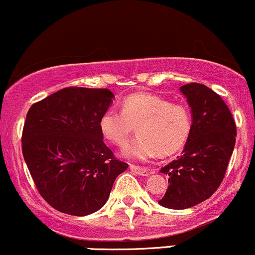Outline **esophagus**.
<instances>
[{
    "label": "esophagus",
    "mask_w": 255,
    "mask_h": 255,
    "mask_svg": "<svg viewBox=\"0 0 255 255\" xmlns=\"http://www.w3.org/2000/svg\"><path fill=\"white\" fill-rule=\"evenodd\" d=\"M130 170L135 174L139 175V176H148L149 175V170L146 168H139V166H135V165H130Z\"/></svg>",
    "instance_id": "obj_1"
}]
</instances>
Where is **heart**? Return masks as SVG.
I'll list each match as a JSON object with an SVG mask.
<instances>
[{
  "label": "heart",
  "mask_w": 255,
  "mask_h": 255,
  "mask_svg": "<svg viewBox=\"0 0 255 255\" xmlns=\"http://www.w3.org/2000/svg\"><path fill=\"white\" fill-rule=\"evenodd\" d=\"M98 127L103 137L117 146H124L136 127L138 136L123 149V155L144 161L181 149L190 136L192 120L185 106L158 95L135 94L123 101L122 111L107 109Z\"/></svg>",
  "instance_id": "1"
}]
</instances>
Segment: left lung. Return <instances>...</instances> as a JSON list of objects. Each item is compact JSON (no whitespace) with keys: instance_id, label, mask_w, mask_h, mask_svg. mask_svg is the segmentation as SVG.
Masks as SVG:
<instances>
[{"instance_id":"left-lung-1","label":"left lung","mask_w":255,"mask_h":255,"mask_svg":"<svg viewBox=\"0 0 255 255\" xmlns=\"http://www.w3.org/2000/svg\"><path fill=\"white\" fill-rule=\"evenodd\" d=\"M180 91L191 108L192 128L181 157L160 169L169 186L158 202L176 210L202 203L218 190L236 142V124L220 96L196 83Z\"/></svg>"}]
</instances>
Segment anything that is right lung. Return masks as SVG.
<instances>
[{"instance_id":"add662e5","label":"right lung","mask_w":255,"mask_h":255,"mask_svg":"<svg viewBox=\"0 0 255 255\" xmlns=\"http://www.w3.org/2000/svg\"><path fill=\"white\" fill-rule=\"evenodd\" d=\"M113 98L107 89L67 87L30 107L21 137L24 160L54 209L75 216L97 212L128 169L106 146L98 127Z\"/></svg>"}]
</instances>
